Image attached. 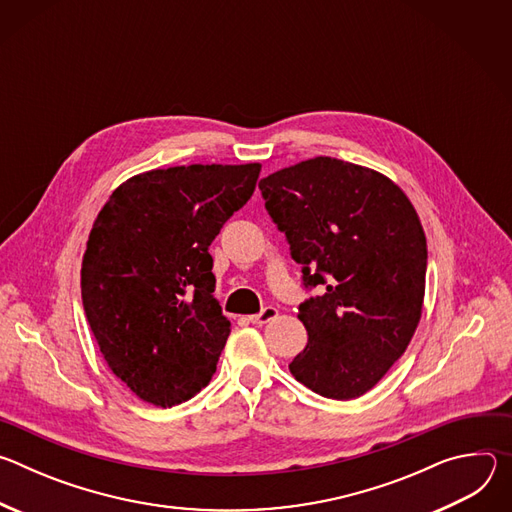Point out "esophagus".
I'll list each match as a JSON object with an SVG mask.
<instances>
[{
  "mask_svg": "<svg viewBox=\"0 0 512 512\" xmlns=\"http://www.w3.org/2000/svg\"><path fill=\"white\" fill-rule=\"evenodd\" d=\"M275 316H277V310L271 308V306H267V308H263L259 314L249 316V322H251V324H257V326H263V324L271 322Z\"/></svg>",
  "mask_w": 512,
  "mask_h": 512,
  "instance_id": "34e87169",
  "label": "esophagus"
}]
</instances>
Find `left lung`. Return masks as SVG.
<instances>
[{
    "label": "left lung",
    "instance_id": "left-lung-1",
    "mask_svg": "<svg viewBox=\"0 0 512 512\" xmlns=\"http://www.w3.org/2000/svg\"><path fill=\"white\" fill-rule=\"evenodd\" d=\"M259 188L304 285H324L300 306L308 344L289 371L322 397L356 399L387 375L419 324L427 269L419 216L387 176L326 156L273 172Z\"/></svg>",
    "mask_w": 512,
    "mask_h": 512
}]
</instances>
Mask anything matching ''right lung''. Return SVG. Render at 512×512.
I'll list each match as a JSON object with an SVG mask.
<instances>
[{"instance_id":"add662e5","label":"right lung","mask_w":512,"mask_h":512,"mask_svg":"<svg viewBox=\"0 0 512 512\" xmlns=\"http://www.w3.org/2000/svg\"><path fill=\"white\" fill-rule=\"evenodd\" d=\"M261 164H192L125 180L97 214L83 306L109 369L141 401L192 399L216 371L231 322L214 300L210 243L253 194Z\"/></svg>"}]
</instances>
